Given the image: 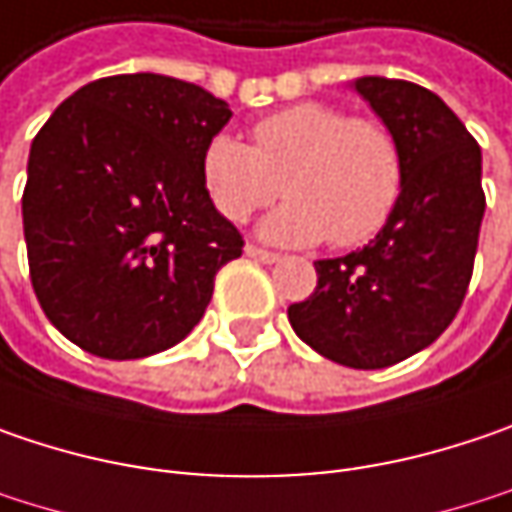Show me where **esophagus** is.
Listing matches in <instances>:
<instances>
[{"instance_id":"1","label":"esophagus","mask_w":512,"mask_h":512,"mask_svg":"<svg viewBox=\"0 0 512 512\" xmlns=\"http://www.w3.org/2000/svg\"><path fill=\"white\" fill-rule=\"evenodd\" d=\"M246 255L255 257V260H260V263H275V260H278V255H275V252H269V249H260V246H255V243H249V246H246Z\"/></svg>"}]
</instances>
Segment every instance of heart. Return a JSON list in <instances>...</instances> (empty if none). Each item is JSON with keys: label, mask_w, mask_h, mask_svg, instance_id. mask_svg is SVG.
Wrapping results in <instances>:
<instances>
[{"label": "heart", "mask_w": 512, "mask_h": 512, "mask_svg": "<svg viewBox=\"0 0 512 512\" xmlns=\"http://www.w3.org/2000/svg\"><path fill=\"white\" fill-rule=\"evenodd\" d=\"M202 182L231 223L272 205L284 188L289 202L263 223V237L292 246L327 237L336 249H353L391 220L406 185V156L388 124L301 101L260 118L252 147L226 133L211 138Z\"/></svg>", "instance_id": "b5f03b06"}]
</instances>
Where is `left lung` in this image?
I'll return each instance as SVG.
<instances>
[{
	"label": "left lung",
	"mask_w": 512,
	"mask_h": 512,
	"mask_svg": "<svg viewBox=\"0 0 512 512\" xmlns=\"http://www.w3.org/2000/svg\"><path fill=\"white\" fill-rule=\"evenodd\" d=\"M356 92L403 147V196L368 246L318 260L313 295L286 316L324 359L376 371L432 345L458 316L487 199L481 147L435 92L388 77H359Z\"/></svg>",
	"instance_id": "obj_1"
}]
</instances>
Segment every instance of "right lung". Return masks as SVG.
Segmentation results:
<instances>
[{
	"instance_id": "right-lung-1",
	"label": "right lung",
	"mask_w": 512,
	"mask_h": 512,
	"mask_svg": "<svg viewBox=\"0 0 512 512\" xmlns=\"http://www.w3.org/2000/svg\"><path fill=\"white\" fill-rule=\"evenodd\" d=\"M226 101L176 77L112 75L54 109L31 144L22 226L48 321L101 359L179 345L243 237L214 208L202 150Z\"/></svg>"
}]
</instances>
